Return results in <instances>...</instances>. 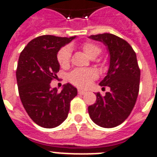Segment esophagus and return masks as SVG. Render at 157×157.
<instances>
[{
  "mask_svg": "<svg viewBox=\"0 0 157 157\" xmlns=\"http://www.w3.org/2000/svg\"><path fill=\"white\" fill-rule=\"evenodd\" d=\"M85 91L84 90H78V94H80V95H83V94H85Z\"/></svg>",
  "mask_w": 157,
  "mask_h": 157,
  "instance_id": "obj_1",
  "label": "esophagus"
}]
</instances>
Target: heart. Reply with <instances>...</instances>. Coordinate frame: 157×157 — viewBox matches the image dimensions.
Segmentation results:
<instances>
[{"label":"heart","mask_w":157,"mask_h":157,"mask_svg":"<svg viewBox=\"0 0 157 157\" xmlns=\"http://www.w3.org/2000/svg\"><path fill=\"white\" fill-rule=\"evenodd\" d=\"M81 48L90 59H94L101 52V48L92 42L84 43ZM70 59L71 50L68 46L63 47L59 50L57 54V61L61 67L65 68L68 66ZM96 76V72L92 69H75L68 75V80L74 86L80 88H86Z\"/></svg>","instance_id":"heart-1"}]
</instances>
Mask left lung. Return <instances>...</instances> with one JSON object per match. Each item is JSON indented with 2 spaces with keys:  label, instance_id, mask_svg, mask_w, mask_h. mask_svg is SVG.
Returning <instances> with one entry per match:
<instances>
[{
  "label": "left lung",
  "instance_id": "8db88e82",
  "mask_svg": "<svg viewBox=\"0 0 157 157\" xmlns=\"http://www.w3.org/2000/svg\"><path fill=\"white\" fill-rule=\"evenodd\" d=\"M103 42L110 54L107 76L99 85L108 86L105 96L96 94L95 103L89 106L91 120L103 128H113L125 121L136 103L139 91L140 69L131 45L113 34L103 33L89 36Z\"/></svg>",
  "mask_w": 157,
  "mask_h": 157
}]
</instances>
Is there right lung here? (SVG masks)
<instances>
[{"mask_svg":"<svg viewBox=\"0 0 157 157\" xmlns=\"http://www.w3.org/2000/svg\"><path fill=\"white\" fill-rule=\"evenodd\" d=\"M75 37L40 36L31 40L18 58L16 78L21 102L31 119L44 128L61 124L67 117L71 101L77 95L76 88L69 83L60 93L50 87L60 67L57 54Z\"/></svg>","mask_w":157,"mask_h":157,"instance_id":"right-lung-1","label":"right lung"}]
</instances>
